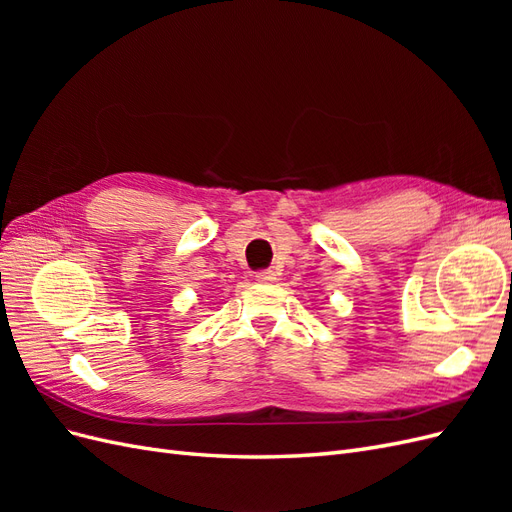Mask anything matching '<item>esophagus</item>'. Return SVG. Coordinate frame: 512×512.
I'll list each match as a JSON object with an SVG mask.
<instances>
[{
    "label": "esophagus",
    "instance_id": "esophagus-1",
    "mask_svg": "<svg viewBox=\"0 0 512 512\" xmlns=\"http://www.w3.org/2000/svg\"><path fill=\"white\" fill-rule=\"evenodd\" d=\"M256 280L269 284V282H275L277 277H275V271H273V269H260V271H256Z\"/></svg>",
    "mask_w": 512,
    "mask_h": 512
}]
</instances>
